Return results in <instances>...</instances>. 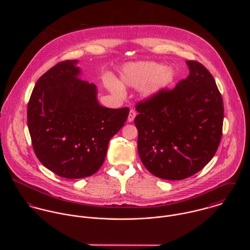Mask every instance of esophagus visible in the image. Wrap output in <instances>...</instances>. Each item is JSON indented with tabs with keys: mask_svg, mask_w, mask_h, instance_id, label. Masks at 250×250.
I'll return each instance as SVG.
<instances>
[{
	"mask_svg": "<svg viewBox=\"0 0 250 250\" xmlns=\"http://www.w3.org/2000/svg\"><path fill=\"white\" fill-rule=\"evenodd\" d=\"M136 117V111L134 109H131L128 115V122H133Z\"/></svg>",
	"mask_w": 250,
	"mask_h": 250,
	"instance_id": "34e87169",
	"label": "esophagus"
}]
</instances>
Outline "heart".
I'll return each instance as SVG.
<instances>
[{"label": "heart", "mask_w": 250, "mask_h": 250, "mask_svg": "<svg viewBox=\"0 0 250 250\" xmlns=\"http://www.w3.org/2000/svg\"><path fill=\"white\" fill-rule=\"evenodd\" d=\"M175 71L171 66H164L157 62H137L126 65L120 75L119 84L114 83L113 88L120 90V86L128 85L139 87L143 85V94L153 97L166 89L174 80Z\"/></svg>", "instance_id": "1"}]
</instances>
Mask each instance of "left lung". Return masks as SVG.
Segmentation results:
<instances>
[{
	"mask_svg": "<svg viewBox=\"0 0 250 250\" xmlns=\"http://www.w3.org/2000/svg\"><path fill=\"white\" fill-rule=\"evenodd\" d=\"M186 63L189 75L174 89L136 107L140 158L149 172L165 180H183L200 171L222 136L223 102L214 77L197 62Z\"/></svg>",
	"mask_w": 250,
	"mask_h": 250,
	"instance_id": "1",
	"label": "left lung"
}]
</instances>
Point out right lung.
Returning <instances> with one entry per match:
<instances>
[{
    "instance_id": "right-lung-1",
    "label": "right lung",
    "mask_w": 250,
    "mask_h": 250,
    "mask_svg": "<svg viewBox=\"0 0 250 250\" xmlns=\"http://www.w3.org/2000/svg\"><path fill=\"white\" fill-rule=\"evenodd\" d=\"M79 61H65L36 82L28 127L36 157L55 174L80 179L103 165L109 140L124 126L128 107L99 104L97 87L83 81Z\"/></svg>"
}]
</instances>
